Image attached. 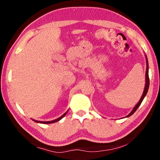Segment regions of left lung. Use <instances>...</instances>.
I'll return each instance as SVG.
<instances>
[{
	"instance_id": "left-lung-1",
	"label": "left lung",
	"mask_w": 160,
	"mask_h": 160,
	"mask_svg": "<svg viewBox=\"0 0 160 160\" xmlns=\"http://www.w3.org/2000/svg\"><path fill=\"white\" fill-rule=\"evenodd\" d=\"M146 61H147V68H146V72H145V78H146V82H145V90L144 92H143V94L141 97V98H140V101L138 102V103L135 105V107L133 108V109L132 110V112L129 113V114L126 116V117H128V116H131L132 114H133V113L135 112V111L138 109V108L139 107V106L140 104H141V103L142 102L143 99L145 98V97L146 94L148 93V89H149V85H150V79H149V75H148V69H149V67H148V58H147V56H146Z\"/></svg>"
}]
</instances>
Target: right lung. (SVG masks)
Returning a JSON list of instances; mask_svg holds the SVG:
<instances>
[{
    "label": "right lung",
    "mask_w": 160,
    "mask_h": 160,
    "mask_svg": "<svg viewBox=\"0 0 160 160\" xmlns=\"http://www.w3.org/2000/svg\"><path fill=\"white\" fill-rule=\"evenodd\" d=\"M67 113V112H66L64 113V114H63L62 115L61 117H59L58 118H57V119H56V120H53V121H34L35 122H37V123H55V122H56V121H58L59 120H61V118H63L64 116H65V115H66Z\"/></svg>",
    "instance_id": "add662e5"
}]
</instances>
